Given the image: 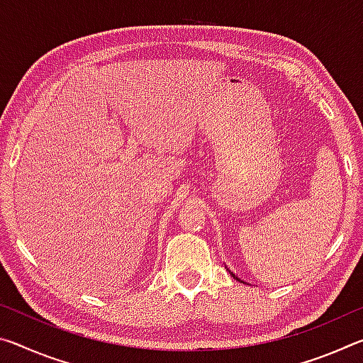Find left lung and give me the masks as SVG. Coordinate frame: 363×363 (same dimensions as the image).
<instances>
[{
    "mask_svg": "<svg viewBox=\"0 0 363 363\" xmlns=\"http://www.w3.org/2000/svg\"><path fill=\"white\" fill-rule=\"evenodd\" d=\"M232 277H235V275H233V274H232ZM235 279H237V277H235Z\"/></svg>",
    "mask_w": 363,
    "mask_h": 363,
    "instance_id": "obj_1",
    "label": "left lung"
}]
</instances>
